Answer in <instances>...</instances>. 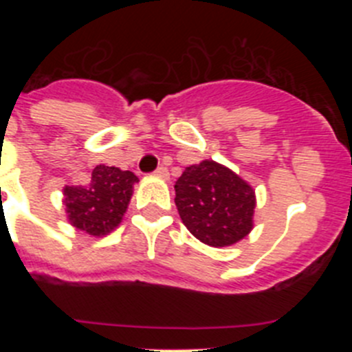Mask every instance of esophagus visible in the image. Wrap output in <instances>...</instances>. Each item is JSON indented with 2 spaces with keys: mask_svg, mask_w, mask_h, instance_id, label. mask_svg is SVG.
<instances>
[{
  "mask_svg": "<svg viewBox=\"0 0 352 352\" xmlns=\"http://www.w3.org/2000/svg\"><path fill=\"white\" fill-rule=\"evenodd\" d=\"M155 174H157V176H160V178H167V176H169V173H167V167H164V166L157 167Z\"/></svg>",
  "mask_w": 352,
  "mask_h": 352,
  "instance_id": "obj_1",
  "label": "esophagus"
}]
</instances>
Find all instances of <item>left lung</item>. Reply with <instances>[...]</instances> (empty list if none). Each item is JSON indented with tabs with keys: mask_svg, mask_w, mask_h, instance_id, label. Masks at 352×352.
<instances>
[{
	"mask_svg": "<svg viewBox=\"0 0 352 352\" xmlns=\"http://www.w3.org/2000/svg\"><path fill=\"white\" fill-rule=\"evenodd\" d=\"M174 203L186 229L210 247H229L250 232L256 195L231 169L213 160L186 167Z\"/></svg>",
	"mask_w": 352,
	"mask_h": 352,
	"instance_id": "left-lung-1",
	"label": "left lung"
}]
</instances>
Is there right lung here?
<instances>
[{"mask_svg": "<svg viewBox=\"0 0 352 352\" xmlns=\"http://www.w3.org/2000/svg\"><path fill=\"white\" fill-rule=\"evenodd\" d=\"M138 176L118 167L96 166L91 182L84 186H65L68 220L88 234H107L121 222L132 197Z\"/></svg>", "mask_w": 352, "mask_h": 352, "instance_id": "obj_1", "label": "right lung"}]
</instances>
